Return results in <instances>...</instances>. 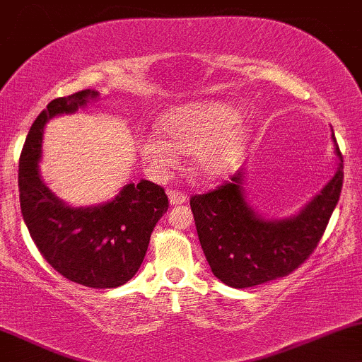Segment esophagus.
I'll return each instance as SVG.
<instances>
[{
    "mask_svg": "<svg viewBox=\"0 0 362 362\" xmlns=\"http://www.w3.org/2000/svg\"><path fill=\"white\" fill-rule=\"evenodd\" d=\"M168 199H170V204L173 206L184 204V202H187V195L182 192H177V190H168Z\"/></svg>",
    "mask_w": 362,
    "mask_h": 362,
    "instance_id": "obj_1",
    "label": "esophagus"
}]
</instances>
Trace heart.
I'll use <instances>...</instances> for the list:
<instances>
[{"instance_id":"obj_1","label":"heart","mask_w":362,"mask_h":362,"mask_svg":"<svg viewBox=\"0 0 362 362\" xmlns=\"http://www.w3.org/2000/svg\"><path fill=\"white\" fill-rule=\"evenodd\" d=\"M235 107L224 102H195L167 112L156 131H141L136 148L153 173L163 175L177 163V149L190 153L194 173L216 180L230 173L247 143V127Z\"/></svg>"}]
</instances>
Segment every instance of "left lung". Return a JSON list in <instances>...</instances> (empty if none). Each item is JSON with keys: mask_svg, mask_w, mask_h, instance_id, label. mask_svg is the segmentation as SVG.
<instances>
[{"mask_svg": "<svg viewBox=\"0 0 362 362\" xmlns=\"http://www.w3.org/2000/svg\"><path fill=\"white\" fill-rule=\"evenodd\" d=\"M337 170L296 214L267 218L248 201L245 168L230 184L190 199L199 242L211 271L236 289L288 276L317 248L337 206L344 180L342 155L332 129Z\"/></svg>", "mask_w": 362, "mask_h": 362, "instance_id": "1", "label": "left lung"}]
</instances>
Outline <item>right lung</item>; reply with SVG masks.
<instances>
[{"label":"right lung","mask_w":362,"mask_h":362,"mask_svg":"<svg viewBox=\"0 0 362 362\" xmlns=\"http://www.w3.org/2000/svg\"><path fill=\"white\" fill-rule=\"evenodd\" d=\"M98 97V91L83 90L56 98L40 112L20 155L18 189L23 221L44 259L66 279L107 289L126 284L138 272L168 199L160 185L139 180L102 204L71 206L45 184L39 168L45 124Z\"/></svg>","instance_id":"right-lung-1"}]
</instances>
